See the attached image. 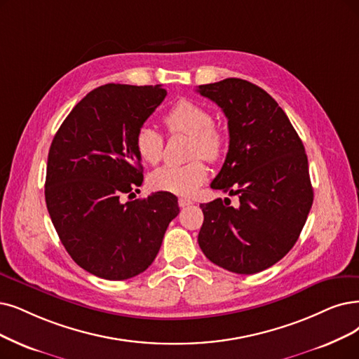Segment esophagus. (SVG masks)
<instances>
[{
  "mask_svg": "<svg viewBox=\"0 0 359 359\" xmlns=\"http://www.w3.org/2000/svg\"><path fill=\"white\" fill-rule=\"evenodd\" d=\"M178 205H180L181 208H184V206H189V205H193V200H190V198H185V197H180V198H178Z\"/></svg>",
  "mask_w": 359,
  "mask_h": 359,
  "instance_id": "obj_1",
  "label": "esophagus"
}]
</instances>
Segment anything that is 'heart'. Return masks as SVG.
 <instances>
[{"label": "heart", "mask_w": 359, "mask_h": 359, "mask_svg": "<svg viewBox=\"0 0 359 359\" xmlns=\"http://www.w3.org/2000/svg\"><path fill=\"white\" fill-rule=\"evenodd\" d=\"M170 134L190 135V157L202 156L205 159L218 161L225 149V135L213 125L212 113L191 100H180L163 116ZM134 149L142 162L156 165L162 159L163 137L150 125H141L134 135ZM208 178V166L196 159L185 165H168L151 172L149 178L154 191L178 196L194 193Z\"/></svg>", "instance_id": "obj_1"}]
</instances>
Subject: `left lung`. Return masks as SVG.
Segmentation results:
<instances>
[{
  "label": "left lung",
  "instance_id": "8db88e82",
  "mask_svg": "<svg viewBox=\"0 0 359 359\" xmlns=\"http://www.w3.org/2000/svg\"><path fill=\"white\" fill-rule=\"evenodd\" d=\"M197 93L228 119V153L210 187L240 202L200 205L198 246L215 265L256 274L289 253L306 222L313 190L304 142L276 100L249 81L228 78Z\"/></svg>",
  "mask_w": 359,
  "mask_h": 359
}]
</instances>
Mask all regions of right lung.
<instances>
[{
	"label": "right lung",
	"mask_w": 359,
	"mask_h": 359,
	"mask_svg": "<svg viewBox=\"0 0 359 359\" xmlns=\"http://www.w3.org/2000/svg\"><path fill=\"white\" fill-rule=\"evenodd\" d=\"M166 97L162 85L107 83L85 95L54 135L46 203L65 249L104 280L146 271L159 253L178 198L157 191L122 203L142 184L134 135Z\"/></svg>",
	"instance_id": "1"
}]
</instances>
